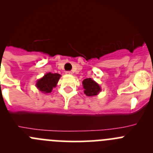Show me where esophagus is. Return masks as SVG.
I'll return each mask as SVG.
<instances>
[{"mask_svg": "<svg viewBox=\"0 0 153 153\" xmlns=\"http://www.w3.org/2000/svg\"><path fill=\"white\" fill-rule=\"evenodd\" d=\"M65 74H67V75H72V72L71 71H67V72H65Z\"/></svg>", "mask_w": 153, "mask_h": 153, "instance_id": "1", "label": "esophagus"}]
</instances>
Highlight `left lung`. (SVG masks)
<instances>
[{"instance_id": "1", "label": "left lung", "mask_w": 153, "mask_h": 153, "mask_svg": "<svg viewBox=\"0 0 153 153\" xmlns=\"http://www.w3.org/2000/svg\"><path fill=\"white\" fill-rule=\"evenodd\" d=\"M82 84H83L84 93L88 97L96 96L101 91L100 85L91 78L84 80Z\"/></svg>"}]
</instances>
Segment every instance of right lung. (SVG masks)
<instances>
[{
    "instance_id": "obj_1",
    "label": "right lung",
    "mask_w": 153,
    "mask_h": 153,
    "mask_svg": "<svg viewBox=\"0 0 153 153\" xmlns=\"http://www.w3.org/2000/svg\"><path fill=\"white\" fill-rule=\"evenodd\" d=\"M61 75L58 73H47L44 77L38 80L36 83V87L40 91L44 94H48L52 91L53 88L56 86Z\"/></svg>"
}]
</instances>
